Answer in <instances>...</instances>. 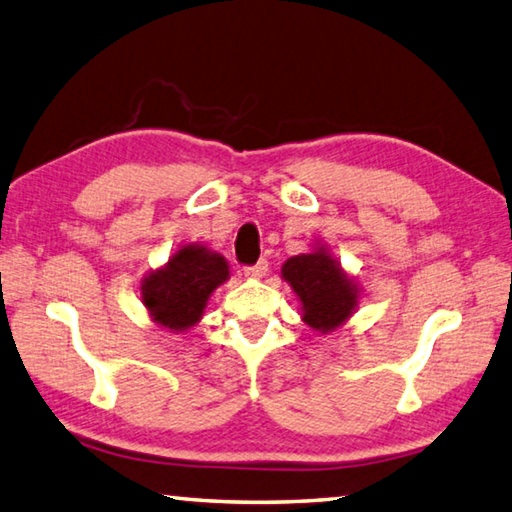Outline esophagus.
Wrapping results in <instances>:
<instances>
[{
	"instance_id": "1",
	"label": "esophagus",
	"mask_w": 512,
	"mask_h": 512,
	"mask_svg": "<svg viewBox=\"0 0 512 512\" xmlns=\"http://www.w3.org/2000/svg\"><path fill=\"white\" fill-rule=\"evenodd\" d=\"M243 274L247 278H263L267 274V260H258L256 265H249L243 269Z\"/></svg>"
}]
</instances>
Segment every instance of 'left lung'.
<instances>
[{
	"mask_svg": "<svg viewBox=\"0 0 512 512\" xmlns=\"http://www.w3.org/2000/svg\"><path fill=\"white\" fill-rule=\"evenodd\" d=\"M283 278L302 302V320L316 331H333L358 305V289L342 274L325 247L314 254L291 256L283 265Z\"/></svg>",
	"mask_w": 512,
	"mask_h": 512,
	"instance_id": "obj_1",
	"label": "left lung"
}]
</instances>
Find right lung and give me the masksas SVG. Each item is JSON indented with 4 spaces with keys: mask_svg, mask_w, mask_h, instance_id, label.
Segmentation results:
<instances>
[{
    "mask_svg": "<svg viewBox=\"0 0 512 512\" xmlns=\"http://www.w3.org/2000/svg\"><path fill=\"white\" fill-rule=\"evenodd\" d=\"M227 276L229 267L221 254L201 245H185L168 265L143 280V305L161 327L185 331L201 320L207 298Z\"/></svg>",
    "mask_w": 512,
    "mask_h": 512,
    "instance_id": "add662e5",
    "label": "right lung"
}]
</instances>
